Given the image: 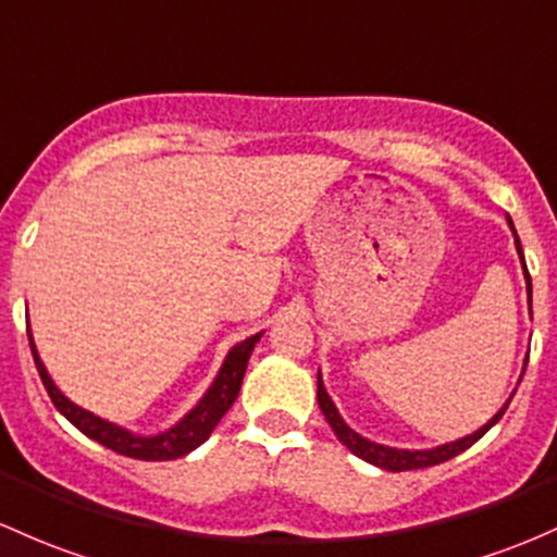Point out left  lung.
<instances>
[{
    "label": "left lung",
    "mask_w": 557,
    "mask_h": 557,
    "mask_svg": "<svg viewBox=\"0 0 557 557\" xmlns=\"http://www.w3.org/2000/svg\"><path fill=\"white\" fill-rule=\"evenodd\" d=\"M507 224H510V230L515 234V250H518L520 256V263H523V274H525V290H529V304H531V277H529V269H525V261H523V248H520V239H518V232H515L512 226V219L507 215ZM525 362H529V357H525ZM523 379V376H520ZM515 395V392H512ZM512 395L507 397L505 406L499 408V411L494 413L488 421H485L483 426L475 432H470V435L459 437V441H450V443H443V446H435V448H392V446H382V443H373L368 441V437H362L360 432H355L352 426L347 424V421L342 419V413H338L336 403L331 400V395L325 392V384H323V376L318 373V403H320V411H323V417L327 424H331V430L336 432L338 441L344 443L349 450H352L355 456H360L362 461H368V465L373 467H382V470H389V472H403V470H421V467H432V465H441V461H448L454 459L456 454H461V450H467L472 446V443H478L480 437L485 435V432L491 430V426L496 424L502 417H505L507 406H510Z\"/></svg>",
    "instance_id": "left-lung-1"
}]
</instances>
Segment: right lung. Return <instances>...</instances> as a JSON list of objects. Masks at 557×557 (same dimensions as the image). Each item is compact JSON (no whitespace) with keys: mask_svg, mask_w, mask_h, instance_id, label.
<instances>
[{"mask_svg":"<svg viewBox=\"0 0 557 557\" xmlns=\"http://www.w3.org/2000/svg\"><path fill=\"white\" fill-rule=\"evenodd\" d=\"M261 336L263 331L256 333V336H248L245 342L234 344L230 352H226L224 362H221L213 384H210L208 392L197 400V406L191 408L189 413H184V419H178L173 426H168L165 432H157V435H136V432L125 430V426L114 424V421L96 417V413L85 411V408L77 406V403L69 400V397L58 389L55 382H52L50 373H47L42 357L37 352V344H34L32 327H28V344H32L34 362H37L39 379H42L52 406L72 421L82 435L90 437V441L101 443V446L116 450V454L122 456H131V459H144V461L178 459V456L191 454V450L208 441L210 432L215 430V424H219L221 417H224V413L232 408V403L237 400L250 352H253V347L259 344Z\"/></svg>","mask_w":557,"mask_h":557,"instance_id":"add662e5","label":"right lung"}]
</instances>
